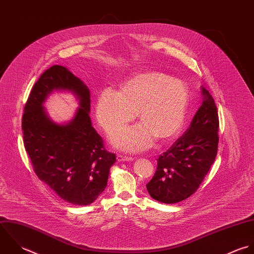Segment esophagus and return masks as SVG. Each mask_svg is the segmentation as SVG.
I'll return each mask as SVG.
<instances>
[{"instance_id":"esophagus-1","label":"esophagus","mask_w":254,"mask_h":254,"mask_svg":"<svg viewBox=\"0 0 254 254\" xmlns=\"http://www.w3.org/2000/svg\"><path fill=\"white\" fill-rule=\"evenodd\" d=\"M134 159L132 157H126V156H122V155H117V161L118 162H131Z\"/></svg>"}]
</instances>
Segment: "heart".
Segmentation results:
<instances>
[{
    "mask_svg": "<svg viewBox=\"0 0 254 254\" xmlns=\"http://www.w3.org/2000/svg\"><path fill=\"white\" fill-rule=\"evenodd\" d=\"M187 85L169 75L147 71L127 79L118 92L103 90L97 97L96 117L100 126L112 133L130 123L135 113L141 124L116 132L113 145L136 153L173 140L181 132L189 107Z\"/></svg>",
    "mask_w": 254,
    "mask_h": 254,
    "instance_id": "obj_1",
    "label": "heart"
}]
</instances>
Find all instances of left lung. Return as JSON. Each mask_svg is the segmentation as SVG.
I'll return each instance as SVG.
<instances>
[{"mask_svg":"<svg viewBox=\"0 0 254 254\" xmlns=\"http://www.w3.org/2000/svg\"><path fill=\"white\" fill-rule=\"evenodd\" d=\"M203 103L189 128L159 157L155 175L146 185L155 200L174 204L191 196L213 165L219 143V116L215 100L202 87Z\"/></svg>","mask_w":254,"mask_h":254,"instance_id":"1","label":"left lung"}]
</instances>
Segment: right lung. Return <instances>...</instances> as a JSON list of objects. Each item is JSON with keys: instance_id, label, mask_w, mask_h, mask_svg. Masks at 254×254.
Instances as JSON below:
<instances>
[{"instance_id": "1", "label": "right lung", "mask_w": 254, "mask_h": 254, "mask_svg": "<svg viewBox=\"0 0 254 254\" xmlns=\"http://www.w3.org/2000/svg\"><path fill=\"white\" fill-rule=\"evenodd\" d=\"M53 89L74 92L80 101L74 119L54 124L42 104ZM89 89L67 68L54 65L34 84L21 119L23 144L37 177L60 198L74 205H88L107 186L115 154L105 150L91 125Z\"/></svg>"}]
</instances>
